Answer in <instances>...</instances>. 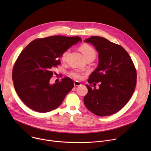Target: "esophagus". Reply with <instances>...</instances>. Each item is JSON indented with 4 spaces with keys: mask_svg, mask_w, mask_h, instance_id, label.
Listing matches in <instances>:
<instances>
[{
    "mask_svg": "<svg viewBox=\"0 0 151 151\" xmlns=\"http://www.w3.org/2000/svg\"><path fill=\"white\" fill-rule=\"evenodd\" d=\"M73 83H74V85L75 86V87L76 86H80L81 85V83L79 81H75Z\"/></svg>",
    "mask_w": 151,
    "mask_h": 151,
    "instance_id": "obj_1",
    "label": "esophagus"
}]
</instances>
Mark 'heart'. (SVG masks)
Returning <instances> with one entry per match:
<instances>
[{
    "mask_svg": "<svg viewBox=\"0 0 151 151\" xmlns=\"http://www.w3.org/2000/svg\"><path fill=\"white\" fill-rule=\"evenodd\" d=\"M80 50L82 52L85 59L88 57H93V58L96 57V51L91 46L88 44H83L82 46H81ZM68 53V51L64 52L63 53L61 57L62 60L64 61L66 59ZM70 75L71 77L76 79H81L82 78V73L78 70H73L70 72Z\"/></svg>",
    "mask_w": 151,
    "mask_h": 151,
    "instance_id": "heart-1",
    "label": "heart"
}]
</instances>
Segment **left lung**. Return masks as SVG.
Instances as JSON below:
<instances>
[{
	"mask_svg": "<svg viewBox=\"0 0 151 151\" xmlns=\"http://www.w3.org/2000/svg\"><path fill=\"white\" fill-rule=\"evenodd\" d=\"M85 42L92 44L99 53V64L86 85L83 98L86 107L97 116L114 114L130 99L136 84L137 74L128 52L121 46L100 36H91ZM100 83L96 89V83ZM93 83V86L91 84Z\"/></svg>",
	"mask_w": 151,
	"mask_h": 151,
	"instance_id": "left-lung-1",
	"label": "left lung"
}]
</instances>
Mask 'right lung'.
Wrapping results in <instances>:
<instances>
[{"label": "right lung", "mask_w": 151, "mask_h": 151, "mask_svg": "<svg viewBox=\"0 0 151 151\" xmlns=\"http://www.w3.org/2000/svg\"><path fill=\"white\" fill-rule=\"evenodd\" d=\"M82 39L78 36H52L37 39L23 50L12 71L15 90L23 103L30 109L45 113L62 103L74 87L68 77L51 84L52 69L60 64V57Z\"/></svg>", "instance_id": "obj_1"}]
</instances>
